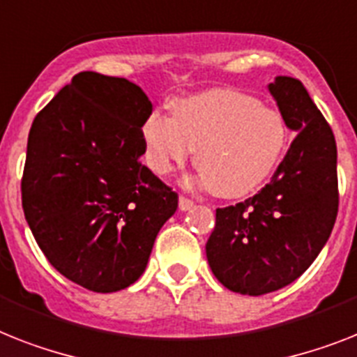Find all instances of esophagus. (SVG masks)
Segmentation results:
<instances>
[{
  "instance_id": "esophagus-1",
  "label": "esophagus",
  "mask_w": 357,
  "mask_h": 357,
  "mask_svg": "<svg viewBox=\"0 0 357 357\" xmlns=\"http://www.w3.org/2000/svg\"><path fill=\"white\" fill-rule=\"evenodd\" d=\"M193 204H195V202H193L191 199H188V197H181V199H178V208H181V211L191 210Z\"/></svg>"
}]
</instances>
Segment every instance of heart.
<instances>
[{
  "label": "heart",
  "mask_w": 357,
  "mask_h": 357,
  "mask_svg": "<svg viewBox=\"0 0 357 357\" xmlns=\"http://www.w3.org/2000/svg\"><path fill=\"white\" fill-rule=\"evenodd\" d=\"M173 119L147 116L142 142L147 166L167 175L195 151V167L220 199H238L263 184L288 140L282 114L250 94L211 89L175 100Z\"/></svg>",
  "instance_id": "b5f03b06"
}]
</instances>
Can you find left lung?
<instances>
[{"label": "left lung", "mask_w": 357, "mask_h": 357, "mask_svg": "<svg viewBox=\"0 0 357 357\" xmlns=\"http://www.w3.org/2000/svg\"><path fill=\"white\" fill-rule=\"evenodd\" d=\"M268 91L290 131V149L257 195L219 208L206 243L211 272L228 290L263 296L301 278L337 217V149L305 85L275 76Z\"/></svg>", "instance_id": "1"}]
</instances>
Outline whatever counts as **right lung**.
I'll return each mask as SVG.
<instances>
[{"instance_id":"obj_1","label":"right lung","mask_w":357,"mask_h":357,"mask_svg":"<svg viewBox=\"0 0 357 357\" xmlns=\"http://www.w3.org/2000/svg\"><path fill=\"white\" fill-rule=\"evenodd\" d=\"M151 111L137 84L84 70L32 122L25 219L49 263L91 291L137 281L178 206L175 191L140 162Z\"/></svg>"}]
</instances>
